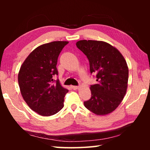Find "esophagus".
Returning a JSON list of instances; mask_svg holds the SVG:
<instances>
[{
	"label": "esophagus",
	"mask_w": 150,
	"mask_h": 150,
	"mask_svg": "<svg viewBox=\"0 0 150 150\" xmlns=\"http://www.w3.org/2000/svg\"><path fill=\"white\" fill-rule=\"evenodd\" d=\"M71 88L73 90H77L79 88V86H71Z\"/></svg>",
	"instance_id": "34e87169"
}]
</instances>
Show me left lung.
Listing matches in <instances>:
<instances>
[{
  "label": "left lung",
  "instance_id": "left-lung-1",
  "mask_svg": "<svg viewBox=\"0 0 150 150\" xmlns=\"http://www.w3.org/2000/svg\"><path fill=\"white\" fill-rule=\"evenodd\" d=\"M76 45L85 55L91 73L96 74L97 83L91 85V98L84 102L88 110L96 115H106L116 110L128 87V67L121 53L103 41L79 40Z\"/></svg>",
  "mask_w": 150,
  "mask_h": 150
}]
</instances>
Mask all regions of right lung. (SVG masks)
<instances>
[{
  "label": "right lung",
  "mask_w": 150,
  "mask_h": 150,
  "mask_svg": "<svg viewBox=\"0 0 150 150\" xmlns=\"http://www.w3.org/2000/svg\"><path fill=\"white\" fill-rule=\"evenodd\" d=\"M68 43L55 41L40 45L20 67L18 75L20 93L29 107L41 116L54 115L64 106L68 90L54 77L58 74V57Z\"/></svg>",
  "instance_id": "1"
}]
</instances>
